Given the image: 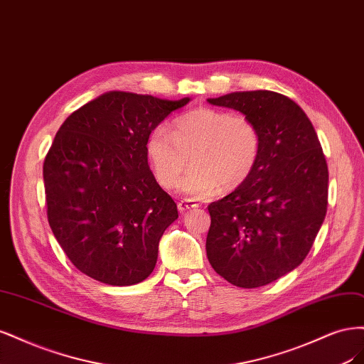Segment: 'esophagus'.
Wrapping results in <instances>:
<instances>
[{"label":"esophagus","instance_id":"1","mask_svg":"<svg viewBox=\"0 0 364 364\" xmlns=\"http://www.w3.org/2000/svg\"><path fill=\"white\" fill-rule=\"evenodd\" d=\"M196 207H198V204L195 201H191V199H184V201L178 203L180 213H186V212H189V210L196 208Z\"/></svg>","mask_w":364,"mask_h":364}]
</instances>
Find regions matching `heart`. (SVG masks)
I'll list each match as a JSON object with an SVG mask.
<instances>
[{
	"label": "heart",
	"mask_w": 364,
	"mask_h": 364,
	"mask_svg": "<svg viewBox=\"0 0 364 364\" xmlns=\"http://www.w3.org/2000/svg\"><path fill=\"white\" fill-rule=\"evenodd\" d=\"M157 181L172 189L191 165L181 187L193 198L234 191L248 180L262 154V134L246 116L199 107L173 121L172 132L157 127L146 144Z\"/></svg>",
	"instance_id": "obj_1"
}]
</instances>
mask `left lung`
Returning <instances> with one entry per match:
<instances>
[{
  "label": "left lung",
  "mask_w": 364,
  "mask_h": 364,
  "mask_svg": "<svg viewBox=\"0 0 364 364\" xmlns=\"http://www.w3.org/2000/svg\"><path fill=\"white\" fill-rule=\"evenodd\" d=\"M207 101L243 113L262 134L251 177L208 205L207 259L228 283L262 287L311 250L326 213V160L307 114L281 93L234 92Z\"/></svg>",
  "instance_id": "obj_1"
}]
</instances>
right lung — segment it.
Returning <instances> with one entry per match:
<instances>
[{"instance_id": "1", "label": "right lung", "mask_w": 364, "mask_h": 364, "mask_svg": "<svg viewBox=\"0 0 364 364\" xmlns=\"http://www.w3.org/2000/svg\"><path fill=\"white\" fill-rule=\"evenodd\" d=\"M189 101L113 90L58 128L43 161L46 215L80 272L133 286L154 271L160 237L178 210L148 166L146 144Z\"/></svg>"}]
</instances>
